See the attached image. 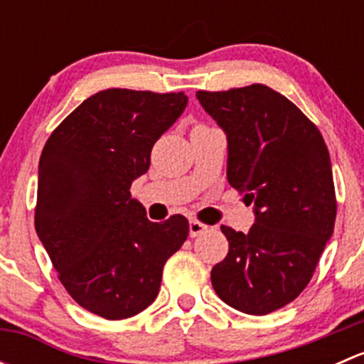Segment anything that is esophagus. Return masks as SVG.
Returning a JSON list of instances; mask_svg holds the SVG:
<instances>
[{"label": "esophagus", "mask_w": 364, "mask_h": 364, "mask_svg": "<svg viewBox=\"0 0 364 364\" xmlns=\"http://www.w3.org/2000/svg\"><path fill=\"white\" fill-rule=\"evenodd\" d=\"M205 230H208V225H204L203 222H199V220H190V236L197 237L200 234H204Z\"/></svg>", "instance_id": "obj_1"}]
</instances>
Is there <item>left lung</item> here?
<instances>
[{
    "label": "left lung",
    "mask_w": 364,
    "mask_h": 364,
    "mask_svg": "<svg viewBox=\"0 0 364 364\" xmlns=\"http://www.w3.org/2000/svg\"><path fill=\"white\" fill-rule=\"evenodd\" d=\"M197 98L227 135L230 186L255 211L247 234L222 225L229 253L211 269L213 289L243 314H271L304 291L335 229L328 146L291 100L264 84L197 91Z\"/></svg>",
    "instance_id": "8db88e82"
}]
</instances>
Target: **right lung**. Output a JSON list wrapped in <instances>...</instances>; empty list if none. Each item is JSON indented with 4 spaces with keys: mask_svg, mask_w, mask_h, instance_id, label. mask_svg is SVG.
<instances>
[{
    "mask_svg": "<svg viewBox=\"0 0 364 364\" xmlns=\"http://www.w3.org/2000/svg\"><path fill=\"white\" fill-rule=\"evenodd\" d=\"M186 104L183 91H98L43 146L35 229L63 287L91 314L121 321L146 310L188 237L185 216L151 222L130 196Z\"/></svg>",
    "mask_w": 364,
    "mask_h": 364,
    "instance_id": "add662e5",
    "label": "right lung"
}]
</instances>
